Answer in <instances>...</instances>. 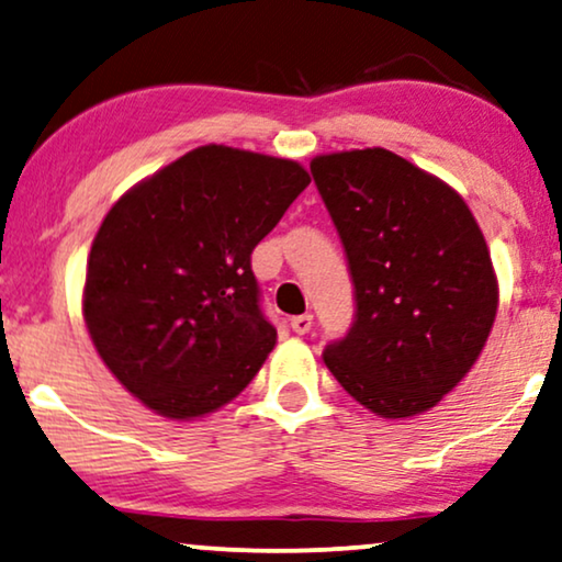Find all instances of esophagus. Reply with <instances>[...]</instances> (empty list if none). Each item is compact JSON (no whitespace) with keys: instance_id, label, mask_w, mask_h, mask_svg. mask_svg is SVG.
<instances>
[{"instance_id":"esophagus-1","label":"esophagus","mask_w":562,"mask_h":562,"mask_svg":"<svg viewBox=\"0 0 562 562\" xmlns=\"http://www.w3.org/2000/svg\"><path fill=\"white\" fill-rule=\"evenodd\" d=\"M291 330L296 335H304L312 330V315H299V317H291Z\"/></svg>"}]
</instances>
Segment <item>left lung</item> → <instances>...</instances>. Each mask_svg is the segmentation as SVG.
<instances>
[{
	"mask_svg": "<svg viewBox=\"0 0 562 562\" xmlns=\"http://www.w3.org/2000/svg\"><path fill=\"white\" fill-rule=\"evenodd\" d=\"M310 170L356 299L325 367L382 418L426 413L472 369L498 312L483 232L454 188L395 151H335Z\"/></svg>",
	"mask_w": 562,
	"mask_h": 562,
	"instance_id": "obj_1",
	"label": "left lung"
}]
</instances>
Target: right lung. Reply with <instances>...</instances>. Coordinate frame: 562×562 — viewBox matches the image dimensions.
<instances>
[{"mask_svg": "<svg viewBox=\"0 0 562 562\" xmlns=\"http://www.w3.org/2000/svg\"><path fill=\"white\" fill-rule=\"evenodd\" d=\"M307 186L291 159L209 144L115 201L87 260L82 312L131 395L191 420L252 382L276 327L250 255Z\"/></svg>", "mask_w": 562, "mask_h": 562, "instance_id": "1", "label": "right lung"}]
</instances>
